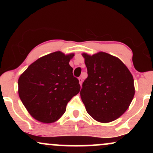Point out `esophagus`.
Masks as SVG:
<instances>
[{
  "label": "esophagus",
  "instance_id": "obj_1",
  "mask_svg": "<svg viewBox=\"0 0 153 153\" xmlns=\"http://www.w3.org/2000/svg\"><path fill=\"white\" fill-rule=\"evenodd\" d=\"M79 82H80V85H82V81H83V80H82V77H80V78H79Z\"/></svg>",
  "mask_w": 153,
  "mask_h": 153
}]
</instances>
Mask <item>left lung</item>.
Segmentation results:
<instances>
[{
    "label": "left lung",
    "mask_w": 153,
    "mask_h": 153,
    "mask_svg": "<svg viewBox=\"0 0 153 153\" xmlns=\"http://www.w3.org/2000/svg\"><path fill=\"white\" fill-rule=\"evenodd\" d=\"M88 78L82 82L80 97L87 112L95 120L107 123L121 117L134 96V79L119 58L100 52L82 54Z\"/></svg>",
    "instance_id": "1"
}]
</instances>
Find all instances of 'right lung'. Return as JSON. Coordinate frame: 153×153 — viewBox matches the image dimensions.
<instances>
[{
    "label": "right lung",
    "mask_w": 153,
    "mask_h": 153,
    "mask_svg": "<svg viewBox=\"0 0 153 153\" xmlns=\"http://www.w3.org/2000/svg\"><path fill=\"white\" fill-rule=\"evenodd\" d=\"M73 56L52 52L31 64L19 77V97L33 118L43 123L55 122L79 93V80L69 65Z\"/></svg>",
    "instance_id": "add662e5"
}]
</instances>
